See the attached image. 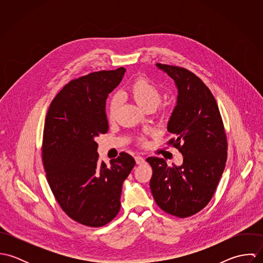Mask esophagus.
<instances>
[{
    "mask_svg": "<svg viewBox=\"0 0 263 263\" xmlns=\"http://www.w3.org/2000/svg\"><path fill=\"white\" fill-rule=\"evenodd\" d=\"M135 159H136V163H137L138 165H141V164L145 163V159H144L142 156H140V155H137V156L135 157Z\"/></svg>",
    "mask_w": 263,
    "mask_h": 263,
    "instance_id": "obj_1",
    "label": "esophagus"
}]
</instances>
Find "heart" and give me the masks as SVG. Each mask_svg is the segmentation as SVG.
Segmentation results:
<instances>
[{"label": "heart", "instance_id": "obj_1", "mask_svg": "<svg viewBox=\"0 0 263 263\" xmlns=\"http://www.w3.org/2000/svg\"><path fill=\"white\" fill-rule=\"evenodd\" d=\"M129 94L132 98L141 106L143 109H154L161 101V91L159 87L150 79L146 77L138 78L129 87ZM121 104V97L118 94H114L109 99L108 107H107V114L109 119H114L116 114L119 110ZM139 143L145 145L146 138L140 137L138 139Z\"/></svg>", "mask_w": 263, "mask_h": 263}]
</instances>
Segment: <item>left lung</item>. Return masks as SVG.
<instances>
[{"label": "left lung", "mask_w": 263, "mask_h": 263, "mask_svg": "<svg viewBox=\"0 0 263 263\" xmlns=\"http://www.w3.org/2000/svg\"><path fill=\"white\" fill-rule=\"evenodd\" d=\"M156 66L174 80L178 90L167 129L175 137L168 144L182 154L183 163L169 167L162 158H148L151 191L164 212L187 218L210 202L224 172V124L215 97L197 76L179 67Z\"/></svg>", "instance_id": "obj_1"}]
</instances>
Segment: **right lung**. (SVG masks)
I'll list each match as a JSON object with an SVG mask.
<instances>
[{"mask_svg":"<svg viewBox=\"0 0 263 263\" xmlns=\"http://www.w3.org/2000/svg\"><path fill=\"white\" fill-rule=\"evenodd\" d=\"M124 68L71 81L46 114L42 162L47 182L63 211L76 222L102 227L120 210L122 183L135 159L122 152L110 165L98 161L96 137L108 132L105 105L122 80Z\"/></svg>","mask_w":263,"mask_h":263,"instance_id":"add662e5","label":"right lung"}]
</instances>
